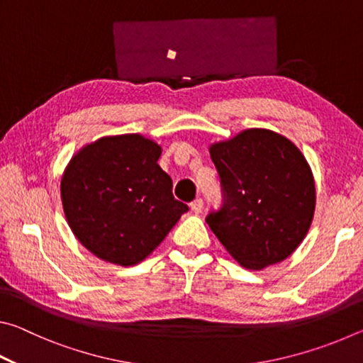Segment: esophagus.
<instances>
[{
	"mask_svg": "<svg viewBox=\"0 0 363 363\" xmlns=\"http://www.w3.org/2000/svg\"><path fill=\"white\" fill-rule=\"evenodd\" d=\"M190 210H192L196 214L201 213V210H203V200H201V199L194 200L192 203H190Z\"/></svg>",
	"mask_w": 363,
	"mask_h": 363,
	"instance_id": "1",
	"label": "esophagus"
}]
</instances>
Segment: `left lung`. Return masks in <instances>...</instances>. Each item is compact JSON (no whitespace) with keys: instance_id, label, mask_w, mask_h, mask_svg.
<instances>
[{"instance_id":"obj_1","label":"left lung","mask_w":363,"mask_h":363,"mask_svg":"<svg viewBox=\"0 0 363 363\" xmlns=\"http://www.w3.org/2000/svg\"><path fill=\"white\" fill-rule=\"evenodd\" d=\"M224 187L223 210L206 218L242 267L286 259L311 229L315 181L296 145L266 128H250L208 147Z\"/></svg>"}]
</instances>
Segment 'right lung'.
<instances>
[{
	"instance_id": "obj_1",
	"label": "right lung",
	"mask_w": 363,
	"mask_h": 363,
	"mask_svg": "<svg viewBox=\"0 0 363 363\" xmlns=\"http://www.w3.org/2000/svg\"><path fill=\"white\" fill-rule=\"evenodd\" d=\"M162 145L143 134L104 136L73 153L60 177L67 223L99 259L130 267L164 240L187 205L157 163Z\"/></svg>"
}]
</instances>
